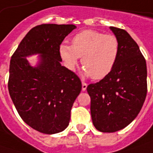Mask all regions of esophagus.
Listing matches in <instances>:
<instances>
[{"instance_id":"1","label":"esophagus","mask_w":153,"mask_h":153,"mask_svg":"<svg viewBox=\"0 0 153 153\" xmlns=\"http://www.w3.org/2000/svg\"><path fill=\"white\" fill-rule=\"evenodd\" d=\"M87 87H88V84L84 82H82V91H85L86 89H87Z\"/></svg>"}]
</instances>
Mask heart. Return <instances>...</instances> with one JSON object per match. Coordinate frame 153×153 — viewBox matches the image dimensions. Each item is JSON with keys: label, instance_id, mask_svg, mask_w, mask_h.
Returning a JSON list of instances; mask_svg holds the SVG:
<instances>
[{"label": "heart", "instance_id": "heart-1", "mask_svg": "<svg viewBox=\"0 0 153 153\" xmlns=\"http://www.w3.org/2000/svg\"><path fill=\"white\" fill-rule=\"evenodd\" d=\"M120 46L111 34L85 30L74 36L71 45L61 43L59 54L65 67L73 71L82 57L83 73L101 80L111 73L119 57Z\"/></svg>", "mask_w": 153, "mask_h": 153}]
</instances>
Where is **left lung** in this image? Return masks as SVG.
Masks as SVG:
<instances>
[{
    "instance_id": "left-lung-1",
    "label": "left lung",
    "mask_w": 153,
    "mask_h": 153,
    "mask_svg": "<svg viewBox=\"0 0 153 153\" xmlns=\"http://www.w3.org/2000/svg\"><path fill=\"white\" fill-rule=\"evenodd\" d=\"M110 29L120 46L117 65L106 77L87 87L94 126L104 133L118 131L132 123L147 92L146 63L139 46L126 30Z\"/></svg>"
}]
</instances>
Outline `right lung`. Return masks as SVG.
Wrapping results in <instances>:
<instances>
[{
  "label": "right lung",
  "mask_w": 153,
  "mask_h": 153,
  "mask_svg": "<svg viewBox=\"0 0 153 153\" xmlns=\"http://www.w3.org/2000/svg\"><path fill=\"white\" fill-rule=\"evenodd\" d=\"M74 25L46 24L32 28L13 54L8 91L24 122L39 132L53 134L69 125L71 110L82 89L79 77L65 66L59 47ZM40 54L36 67L26 56Z\"/></svg>",
  "instance_id": "add662e5"
}]
</instances>
